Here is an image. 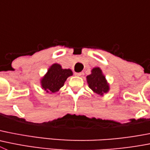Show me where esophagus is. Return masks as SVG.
<instances>
[{
    "label": "esophagus",
    "instance_id": "esophagus-1",
    "mask_svg": "<svg viewBox=\"0 0 150 150\" xmlns=\"http://www.w3.org/2000/svg\"><path fill=\"white\" fill-rule=\"evenodd\" d=\"M74 74H75V75H76V76H80L81 75H82V73H76V72H75L74 73Z\"/></svg>",
    "mask_w": 150,
    "mask_h": 150
}]
</instances>
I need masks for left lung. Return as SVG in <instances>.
I'll use <instances>...</instances> for the list:
<instances>
[{
  "instance_id": "1",
  "label": "left lung",
  "mask_w": 150,
  "mask_h": 150,
  "mask_svg": "<svg viewBox=\"0 0 150 150\" xmlns=\"http://www.w3.org/2000/svg\"><path fill=\"white\" fill-rule=\"evenodd\" d=\"M88 87L96 94L103 96L109 91V84L107 82L105 76L103 74L102 70L96 67L91 70V74L86 76Z\"/></svg>"
}]
</instances>
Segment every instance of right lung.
<instances>
[{"instance_id": "1", "label": "right lung", "mask_w": 150, "mask_h": 150, "mask_svg": "<svg viewBox=\"0 0 150 150\" xmlns=\"http://www.w3.org/2000/svg\"><path fill=\"white\" fill-rule=\"evenodd\" d=\"M71 69H63L59 64L54 63L48 68L47 72L41 79L42 88L47 93H56L64 86L66 79L72 76Z\"/></svg>"}]
</instances>
